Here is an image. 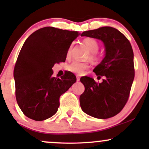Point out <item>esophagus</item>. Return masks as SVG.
Here are the masks:
<instances>
[{
	"label": "esophagus",
	"instance_id": "esophagus-1",
	"mask_svg": "<svg viewBox=\"0 0 149 149\" xmlns=\"http://www.w3.org/2000/svg\"><path fill=\"white\" fill-rule=\"evenodd\" d=\"M76 80H77V82L80 81V78L78 76H76Z\"/></svg>",
	"mask_w": 149,
	"mask_h": 149
}]
</instances>
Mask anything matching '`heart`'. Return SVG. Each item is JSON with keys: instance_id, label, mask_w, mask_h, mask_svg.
<instances>
[{"instance_id": "1", "label": "heart", "mask_w": 149, "mask_h": 149, "mask_svg": "<svg viewBox=\"0 0 149 149\" xmlns=\"http://www.w3.org/2000/svg\"><path fill=\"white\" fill-rule=\"evenodd\" d=\"M83 42L86 47H88V50L91 52L90 55V59L91 60H96L97 56V52L98 51L99 47H100V45L99 42L97 41L95 39L92 38H87L83 40ZM71 50H72V45H70L67 50V57H69L71 55ZM88 64L87 63L84 62H80L78 61H74L72 63H71L69 65H68L66 69L70 72H72L73 73H76L78 75H81L84 73V71L88 68Z\"/></svg>"}]
</instances>
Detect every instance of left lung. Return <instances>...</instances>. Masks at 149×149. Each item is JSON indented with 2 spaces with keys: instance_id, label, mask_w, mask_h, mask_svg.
<instances>
[{
  "instance_id": "1",
  "label": "left lung",
  "mask_w": 149,
  "mask_h": 149,
  "mask_svg": "<svg viewBox=\"0 0 149 149\" xmlns=\"http://www.w3.org/2000/svg\"><path fill=\"white\" fill-rule=\"evenodd\" d=\"M81 36L99 39L105 47V57L93 70L102 83L83 76L85 91L80 97L82 110L88 115L107 119L117 115L127 103L134 78V53L128 39L111 26L84 31Z\"/></svg>"
}]
</instances>
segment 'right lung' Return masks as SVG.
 Segmentation results:
<instances>
[{"label":"right lung","mask_w":149,"mask_h":149,"mask_svg":"<svg viewBox=\"0 0 149 149\" xmlns=\"http://www.w3.org/2000/svg\"><path fill=\"white\" fill-rule=\"evenodd\" d=\"M80 33L47 26L31 34L22 46L14 69L15 95L23 113L36 121L52 117L59 107V97L76 77L66 72L53 77L52 67L64 62L69 47Z\"/></svg>","instance_id":"add662e5"}]
</instances>
